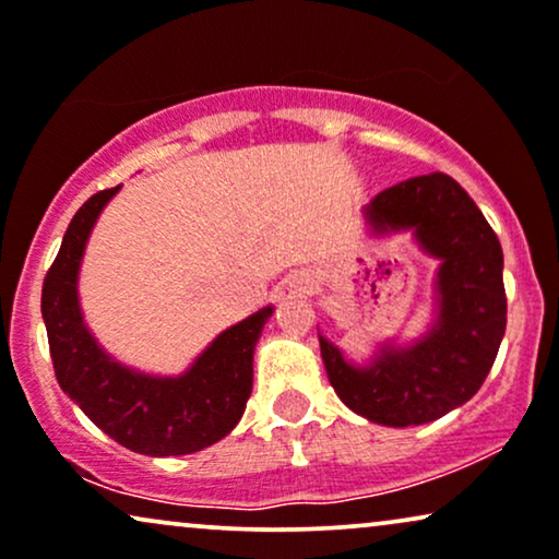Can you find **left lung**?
<instances>
[{
  "label": "left lung",
  "instance_id": "1",
  "mask_svg": "<svg viewBox=\"0 0 559 559\" xmlns=\"http://www.w3.org/2000/svg\"><path fill=\"white\" fill-rule=\"evenodd\" d=\"M373 231L413 229L415 242L441 260L436 322L418 343H384L369 366H353L328 337L320 350L332 390L353 413L379 426L438 420L483 386L506 335L503 250L467 190L443 173L381 190L366 206Z\"/></svg>",
  "mask_w": 559,
  "mask_h": 559
}]
</instances>
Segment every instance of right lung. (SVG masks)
Returning a JSON list of instances; mask_svg holds the SVG:
<instances>
[{"label": "right lung", "mask_w": 559, "mask_h": 559, "mask_svg": "<svg viewBox=\"0 0 559 559\" xmlns=\"http://www.w3.org/2000/svg\"><path fill=\"white\" fill-rule=\"evenodd\" d=\"M121 190H100L76 211L40 296L59 386L112 441L146 456L193 454L222 441L252 392V353L273 307L231 324L180 377H150L121 366L82 320L76 278L90 231Z\"/></svg>", "instance_id": "obj_1"}]
</instances>
